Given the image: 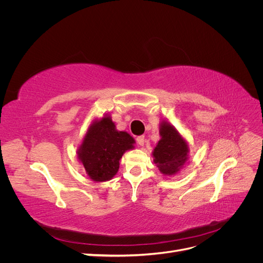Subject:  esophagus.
Returning <instances> with one entry per match:
<instances>
[{"label": "esophagus", "mask_w": 263, "mask_h": 263, "mask_svg": "<svg viewBox=\"0 0 263 263\" xmlns=\"http://www.w3.org/2000/svg\"><path fill=\"white\" fill-rule=\"evenodd\" d=\"M136 140H137V144L139 146H144V144H145V136H138L136 138Z\"/></svg>", "instance_id": "esophagus-1"}]
</instances>
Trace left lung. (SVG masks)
<instances>
[{"label":"left lung","mask_w":263,"mask_h":263,"mask_svg":"<svg viewBox=\"0 0 263 263\" xmlns=\"http://www.w3.org/2000/svg\"><path fill=\"white\" fill-rule=\"evenodd\" d=\"M159 135L160 139L153 151L154 163L163 176H177L189 160V142L176 127L164 119L159 127Z\"/></svg>","instance_id":"8db88e82"}]
</instances>
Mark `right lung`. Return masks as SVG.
<instances>
[{"label":"right lung","instance_id":"obj_1","mask_svg":"<svg viewBox=\"0 0 263 263\" xmlns=\"http://www.w3.org/2000/svg\"><path fill=\"white\" fill-rule=\"evenodd\" d=\"M136 141L127 132L116 129L109 114L95 118L78 147L79 161L94 182L112 180L119 169V160L126 151L135 148Z\"/></svg>","mask_w":263,"mask_h":263}]
</instances>
